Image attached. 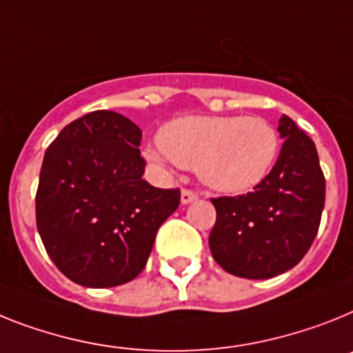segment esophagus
<instances>
[{
    "instance_id": "obj_1",
    "label": "esophagus",
    "mask_w": 353,
    "mask_h": 353,
    "mask_svg": "<svg viewBox=\"0 0 353 353\" xmlns=\"http://www.w3.org/2000/svg\"><path fill=\"white\" fill-rule=\"evenodd\" d=\"M197 199V194H195V192H192V190H183L181 192V203L183 204H188V203H192V201H195Z\"/></svg>"
}]
</instances>
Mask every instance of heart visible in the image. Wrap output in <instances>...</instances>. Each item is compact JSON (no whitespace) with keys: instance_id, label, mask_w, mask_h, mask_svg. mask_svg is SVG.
<instances>
[{"instance_id":"1","label":"heart","mask_w":353,"mask_h":353,"mask_svg":"<svg viewBox=\"0 0 353 353\" xmlns=\"http://www.w3.org/2000/svg\"><path fill=\"white\" fill-rule=\"evenodd\" d=\"M278 154V134L262 118L185 117L159 131L158 147H147L154 165L195 168L206 186L244 192L259 185Z\"/></svg>"}]
</instances>
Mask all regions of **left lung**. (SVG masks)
<instances>
[{"label":"left lung","instance_id":"8db88e82","mask_svg":"<svg viewBox=\"0 0 353 353\" xmlns=\"http://www.w3.org/2000/svg\"><path fill=\"white\" fill-rule=\"evenodd\" d=\"M282 150L253 192L212 199L217 221L210 233L213 259L230 274L265 280L289 271L312 245L323 206L325 176L316 145L283 114Z\"/></svg>","mask_w":353,"mask_h":353}]
</instances>
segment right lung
<instances>
[{"label":"right lung","instance_id":"add662e5","mask_svg":"<svg viewBox=\"0 0 353 353\" xmlns=\"http://www.w3.org/2000/svg\"><path fill=\"white\" fill-rule=\"evenodd\" d=\"M140 141V127L102 109L68 123L44 152L37 230L71 282L102 289L134 280L179 206V188H154L141 177Z\"/></svg>","mask_w":353,"mask_h":353}]
</instances>
